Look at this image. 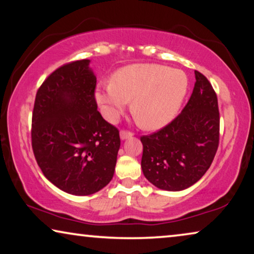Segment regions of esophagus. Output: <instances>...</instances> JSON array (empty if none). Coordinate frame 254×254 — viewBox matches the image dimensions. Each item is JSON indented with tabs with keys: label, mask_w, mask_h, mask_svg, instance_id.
Here are the masks:
<instances>
[{
	"label": "esophagus",
	"mask_w": 254,
	"mask_h": 254,
	"mask_svg": "<svg viewBox=\"0 0 254 254\" xmlns=\"http://www.w3.org/2000/svg\"><path fill=\"white\" fill-rule=\"evenodd\" d=\"M131 136H133V133H131V131H128V130H125V129L120 130L121 139H126L128 137H131Z\"/></svg>",
	"instance_id": "34e87169"
}]
</instances>
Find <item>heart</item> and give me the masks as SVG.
I'll list each match as a JSON object with an SVG mask.
<instances>
[{"mask_svg": "<svg viewBox=\"0 0 254 254\" xmlns=\"http://www.w3.org/2000/svg\"><path fill=\"white\" fill-rule=\"evenodd\" d=\"M188 80L179 69L157 64L120 68L111 82L98 84L96 100L109 120H116L131 102V113L144 129H158L174 118L187 94Z\"/></svg>", "mask_w": 254, "mask_h": 254, "instance_id": "1", "label": "heart"}]
</instances>
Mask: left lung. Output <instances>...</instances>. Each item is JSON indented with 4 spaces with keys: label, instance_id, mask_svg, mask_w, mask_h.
Returning <instances> with one entry per match:
<instances>
[{
    "label": "left lung",
    "instance_id": "obj_1",
    "mask_svg": "<svg viewBox=\"0 0 254 254\" xmlns=\"http://www.w3.org/2000/svg\"><path fill=\"white\" fill-rule=\"evenodd\" d=\"M196 82L182 112L170 124L141 136L143 174L157 188L187 189L211 166L219 146L218 97L206 76L194 71Z\"/></svg>",
    "mask_w": 254,
    "mask_h": 254
}]
</instances>
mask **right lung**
<instances>
[{"label": "right lung", "instance_id": "obj_1", "mask_svg": "<svg viewBox=\"0 0 254 254\" xmlns=\"http://www.w3.org/2000/svg\"><path fill=\"white\" fill-rule=\"evenodd\" d=\"M89 60L62 65L38 89L32 148L39 167L65 192L87 196L111 181L120 148L118 128L103 119Z\"/></svg>", "mask_w": 254, "mask_h": 254}]
</instances>
